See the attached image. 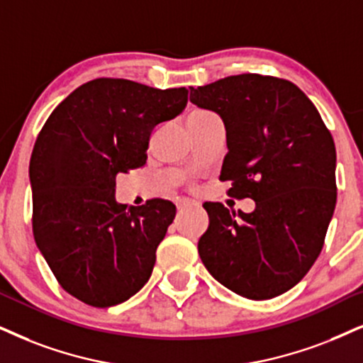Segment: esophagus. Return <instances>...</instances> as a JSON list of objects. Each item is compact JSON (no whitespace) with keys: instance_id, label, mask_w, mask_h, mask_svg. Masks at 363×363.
<instances>
[{"instance_id":"esophagus-1","label":"esophagus","mask_w":363,"mask_h":363,"mask_svg":"<svg viewBox=\"0 0 363 363\" xmlns=\"http://www.w3.org/2000/svg\"><path fill=\"white\" fill-rule=\"evenodd\" d=\"M197 203L196 201H191V199H181L177 204V209L179 211H186V209H191V208H196Z\"/></svg>"}]
</instances>
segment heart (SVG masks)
<instances>
[{"label":"heart","instance_id":"1","mask_svg":"<svg viewBox=\"0 0 363 363\" xmlns=\"http://www.w3.org/2000/svg\"><path fill=\"white\" fill-rule=\"evenodd\" d=\"M192 113H204V112H192Z\"/></svg>","mask_w":363,"mask_h":363}]
</instances>
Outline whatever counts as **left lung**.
Masks as SVG:
<instances>
[{
    "label": "left lung",
    "mask_w": 363,
    "mask_h": 363,
    "mask_svg": "<svg viewBox=\"0 0 363 363\" xmlns=\"http://www.w3.org/2000/svg\"><path fill=\"white\" fill-rule=\"evenodd\" d=\"M191 102L219 113L228 154V196L253 199V213L203 204L209 226L199 256L219 283L250 300L291 290L322 251L337 203L335 142L295 84L241 73L191 86Z\"/></svg>",
    "instance_id": "left-lung-1"
}]
</instances>
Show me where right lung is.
<instances>
[{
    "label": "right lung",
    "instance_id": "1",
    "mask_svg": "<svg viewBox=\"0 0 363 363\" xmlns=\"http://www.w3.org/2000/svg\"><path fill=\"white\" fill-rule=\"evenodd\" d=\"M187 104L186 86L125 79L80 85L50 113L30 160L33 236L60 286L107 308L147 283L176 206L116 201L117 174L142 167L152 132Z\"/></svg>",
    "mask_w": 363,
    "mask_h": 363
}]
</instances>
